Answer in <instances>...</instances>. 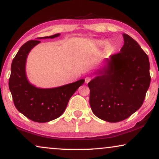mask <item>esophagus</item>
Instances as JSON below:
<instances>
[{"label": "esophagus", "mask_w": 159, "mask_h": 159, "mask_svg": "<svg viewBox=\"0 0 159 159\" xmlns=\"http://www.w3.org/2000/svg\"><path fill=\"white\" fill-rule=\"evenodd\" d=\"M91 79H92V78H91V77H89V76H87V77H86L85 78V83L88 84L89 82L91 81Z\"/></svg>", "instance_id": "obj_1"}]
</instances>
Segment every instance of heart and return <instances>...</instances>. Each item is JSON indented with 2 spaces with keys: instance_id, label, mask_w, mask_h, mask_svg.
Returning a JSON list of instances; mask_svg holds the SVG:
<instances>
[{
  "instance_id": "1",
  "label": "heart",
  "mask_w": 159,
  "mask_h": 159,
  "mask_svg": "<svg viewBox=\"0 0 159 159\" xmlns=\"http://www.w3.org/2000/svg\"><path fill=\"white\" fill-rule=\"evenodd\" d=\"M106 41H97V45L99 46H104L106 45Z\"/></svg>"
}]
</instances>
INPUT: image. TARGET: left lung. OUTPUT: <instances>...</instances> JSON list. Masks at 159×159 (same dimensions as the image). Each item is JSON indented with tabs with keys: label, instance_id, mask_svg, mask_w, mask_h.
Segmentation results:
<instances>
[{
	"label": "left lung",
	"instance_id": "left-lung-1",
	"mask_svg": "<svg viewBox=\"0 0 159 159\" xmlns=\"http://www.w3.org/2000/svg\"><path fill=\"white\" fill-rule=\"evenodd\" d=\"M123 36L120 52L107 59L106 65L88 84L92 112L107 122L121 121L136 112L151 84L148 57L132 37Z\"/></svg>",
	"mask_w": 159,
	"mask_h": 159
}]
</instances>
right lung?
Wrapping results in <instances>:
<instances>
[{
    "instance_id": "right-lung-1",
    "label": "right lung",
    "mask_w": 159,
    "mask_h": 159,
    "mask_svg": "<svg viewBox=\"0 0 159 159\" xmlns=\"http://www.w3.org/2000/svg\"><path fill=\"white\" fill-rule=\"evenodd\" d=\"M60 35L57 33L38 39H54ZM40 42L31 40L21 46L12 61L8 86L16 108L33 121L45 123L62 116L69 99L84 80L51 89L38 88L30 83L25 71L27 57L32 48Z\"/></svg>"
}]
</instances>
